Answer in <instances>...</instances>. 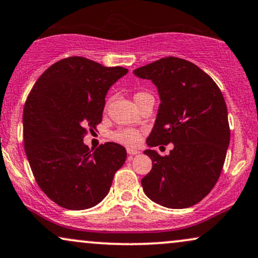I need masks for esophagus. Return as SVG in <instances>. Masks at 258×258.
<instances>
[{
	"label": "esophagus",
	"instance_id": "esophagus-1",
	"mask_svg": "<svg viewBox=\"0 0 258 258\" xmlns=\"http://www.w3.org/2000/svg\"><path fill=\"white\" fill-rule=\"evenodd\" d=\"M140 151L139 150H136V149H131V148H127V153H128L130 156H135V155H138Z\"/></svg>",
	"mask_w": 258,
	"mask_h": 258
}]
</instances>
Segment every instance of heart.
<instances>
[{
	"mask_svg": "<svg viewBox=\"0 0 258 258\" xmlns=\"http://www.w3.org/2000/svg\"><path fill=\"white\" fill-rule=\"evenodd\" d=\"M144 95H146V93H137L135 95V101L140 99V97ZM114 139L126 145H137L139 143L140 135L135 128H122L119 130L118 132H115Z\"/></svg>",
	"mask_w": 258,
	"mask_h": 258,
	"instance_id": "1",
	"label": "heart"
}]
</instances>
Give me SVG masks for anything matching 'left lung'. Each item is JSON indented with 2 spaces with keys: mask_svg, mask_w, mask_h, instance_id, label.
<instances>
[{
  "mask_svg": "<svg viewBox=\"0 0 258 258\" xmlns=\"http://www.w3.org/2000/svg\"><path fill=\"white\" fill-rule=\"evenodd\" d=\"M133 74L151 81L161 100L146 144H174L164 157L156 150L144 151L152 161L142 180L144 193L168 208L193 206L216 185L230 144L223 94L206 73L181 58H162Z\"/></svg>",
  "mask_w": 258,
  "mask_h": 258,
  "instance_id": "left-lung-1",
  "label": "left lung"
}]
</instances>
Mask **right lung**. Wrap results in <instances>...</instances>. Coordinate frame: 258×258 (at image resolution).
<instances>
[{
  "label": "right lung",
  "mask_w": 258,
  "mask_h": 258,
  "mask_svg": "<svg viewBox=\"0 0 258 258\" xmlns=\"http://www.w3.org/2000/svg\"><path fill=\"white\" fill-rule=\"evenodd\" d=\"M128 73L82 57L65 58L38 78L24 108V143L39 187L68 210L94 207L106 198L126 149L105 143L95 151L83 138L102 120L109 88Z\"/></svg>",
  "instance_id": "add662e5"
}]
</instances>
